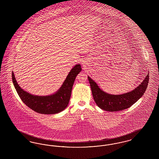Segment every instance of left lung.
<instances>
[{
    "label": "left lung",
    "instance_id": "8db88e82",
    "mask_svg": "<svg viewBox=\"0 0 159 159\" xmlns=\"http://www.w3.org/2000/svg\"><path fill=\"white\" fill-rule=\"evenodd\" d=\"M148 74L142 83L133 91L121 95H111L102 91L90 77L88 80L91 85L93 98L100 108L108 111H117L128 108L144 95L148 80Z\"/></svg>",
    "mask_w": 159,
    "mask_h": 159
}]
</instances>
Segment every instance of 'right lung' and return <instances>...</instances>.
Returning <instances> with one entry per match:
<instances>
[{
	"label": "right lung",
	"mask_w": 159,
	"mask_h": 159,
	"mask_svg": "<svg viewBox=\"0 0 159 159\" xmlns=\"http://www.w3.org/2000/svg\"><path fill=\"white\" fill-rule=\"evenodd\" d=\"M80 64H77L71 70L68 76L56 93L48 96H37L24 91L12 73V79L15 89L23 102L38 113L53 114L63 111L68 106L73 85L77 75L81 71Z\"/></svg>",
	"instance_id": "right-lung-1"
}]
</instances>
